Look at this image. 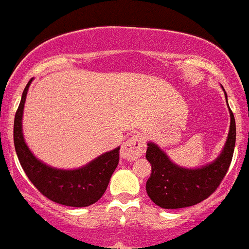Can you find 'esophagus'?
<instances>
[{"mask_svg":"<svg viewBox=\"0 0 249 249\" xmlns=\"http://www.w3.org/2000/svg\"><path fill=\"white\" fill-rule=\"evenodd\" d=\"M145 149H146V144H145L144 137H142L140 134L132 135L122 145L121 156L129 161H134L135 159L144 154Z\"/></svg>","mask_w":249,"mask_h":249,"instance_id":"esophagus-1","label":"esophagus"}]
</instances>
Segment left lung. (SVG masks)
Returning <instances> with one entry per match:
<instances>
[{"mask_svg": "<svg viewBox=\"0 0 249 249\" xmlns=\"http://www.w3.org/2000/svg\"><path fill=\"white\" fill-rule=\"evenodd\" d=\"M230 117L228 140L220 156L202 168H181L157 145L147 144L145 157L151 164V174L146 181V193L152 202L166 209L190 207L202 202L218 189L228 173L235 149L236 124L231 110Z\"/></svg>", "mask_w": 249, "mask_h": 249, "instance_id": "8db88e82", "label": "left lung"}]
</instances>
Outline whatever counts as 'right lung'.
Here are the masks:
<instances>
[{"instance_id":"1","label":"right lung","mask_w":249,"mask_h":249,"mask_svg":"<svg viewBox=\"0 0 249 249\" xmlns=\"http://www.w3.org/2000/svg\"><path fill=\"white\" fill-rule=\"evenodd\" d=\"M31 81L24 89L14 117V146L19 162L35 188L53 202L70 207L93 205L104 195L109 185L110 178L119 164L120 147L105 152L87 166L73 171L52 168L38 161L25 144L21 130L24 104Z\"/></svg>"}]
</instances>
